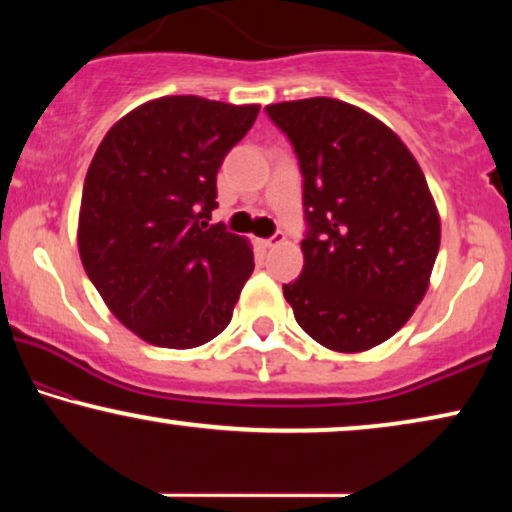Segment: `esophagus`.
Returning a JSON list of instances; mask_svg holds the SVG:
<instances>
[{
	"instance_id": "esophagus-1",
	"label": "esophagus",
	"mask_w": 512,
	"mask_h": 512,
	"mask_svg": "<svg viewBox=\"0 0 512 512\" xmlns=\"http://www.w3.org/2000/svg\"><path fill=\"white\" fill-rule=\"evenodd\" d=\"M284 240H286V235L282 233V230H277L275 235L265 237V240H261V242H263V247H277V244H282Z\"/></svg>"
}]
</instances>
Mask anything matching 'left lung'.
<instances>
[{"mask_svg":"<svg viewBox=\"0 0 512 512\" xmlns=\"http://www.w3.org/2000/svg\"><path fill=\"white\" fill-rule=\"evenodd\" d=\"M265 111L303 174L305 265L284 284L286 303L319 345L366 352L429 289L440 216L422 167L394 130L354 104L310 97Z\"/></svg>","mask_w":512,"mask_h":512,"instance_id":"8db88e82","label":"left lung"}]
</instances>
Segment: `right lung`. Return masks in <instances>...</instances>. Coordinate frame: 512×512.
I'll list each match as a JSON object with an SVG mask.
<instances>
[{
	"mask_svg": "<svg viewBox=\"0 0 512 512\" xmlns=\"http://www.w3.org/2000/svg\"><path fill=\"white\" fill-rule=\"evenodd\" d=\"M258 109L160 97L97 146L81 195V263L111 314L151 345L200 347L233 319L254 251L209 219L216 172Z\"/></svg>",
	"mask_w": 512,
	"mask_h": 512,
	"instance_id": "add662e5",
	"label": "right lung"
}]
</instances>
